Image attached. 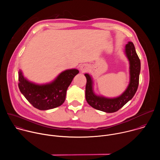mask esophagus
Wrapping results in <instances>:
<instances>
[{
  "instance_id": "esophagus-1",
  "label": "esophagus",
  "mask_w": 160,
  "mask_h": 160,
  "mask_svg": "<svg viewBox=\"0 0 160 160\" xmlns=\"http://www.w3.org/2000/svg\"><path fill=\"white\" fill-rule=\"evenodd\" d=\"M80 70L83 73L87 72L89 70V66L87 64H83L80 66Z\"/></svg>"
}]
</instances>
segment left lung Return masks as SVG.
Instances as JSON below:
<instances>
[{
  "label": "left lung",
  "mask_w": 160,
  "mask_h": 160,
  "mask_svg": "<svg viewBox=\"0 0 160 160\" xmlns=\"http://www.w3.org/2000/svg\"><path fill=\"white\" fill-rule=\"evenodd\" d=\"M125 52L130 63V83L121 96L115 98H107L96 95L93 90L92 78L88 74H85L87 78L85 98L90 106L106 112H114L122 108L135 95L139 85L141 61L132 42H128L125 45Z\"/></svg>",
  "instance_id": "8db88e82"
}]
</instances>
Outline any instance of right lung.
I'll return each mask as SVG.
<instances>
[{
    "label": "right lung",
    "mask_w": 160,
    "mask_h": 160,
    "mask_svg": "<svg viewBox=\"0 0 160 160\" xmlns=\"http://www.w3.org/2000/svg\"><path fill=\"white\" fill-rule=\"evenodd\" d=\"M78 73L77 69L67 70L61 73L53 82L38 85L27 80L19 70L18 87L21 94L34 108L40 110L51 109L64 102L67 88Z\"/></svg>",
    "instance_id": "1"
}]
</instances>
